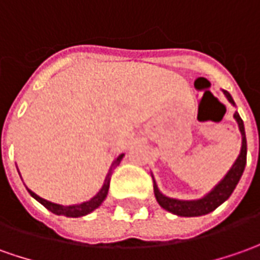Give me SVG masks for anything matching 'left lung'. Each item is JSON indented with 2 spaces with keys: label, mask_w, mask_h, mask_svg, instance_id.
<instances>
[{
  "label": "left lung",
  "mask_w": 260,
  "mask_h": 260,
  "mask_svg": "<svg viewBox=\"0 0 260 260\" xmlns=\"http://www.w3.org/2000/svg\"><path fill=\"white\" fill-rule=\"evenodd\" d=\"M223 95L226 96V100L234 105L235 101L232 98V95L228 91H222ZM235 121L238 122V128L242 135V145H241V152L238 155V158L234 162L232 168L228 171V174L220 179V181L212 188L206 195L198 199H178V198L167 197L165 193H162L156 185L155 176L152 175L153 179V193L156 198V202L160 205V208H164L165 211L171 212L174 215L178 216H185V218H192V216H202V215H208L213 212L218 206L223 204L228 198L232 195V192L236 188L238 182L243 175L245 167H246V152H248V146H246V134H245V125L242 118L238 114V111H235L234 114Z\"/></svg>",
  "instance_id": "obj_1"
}]
</instances>
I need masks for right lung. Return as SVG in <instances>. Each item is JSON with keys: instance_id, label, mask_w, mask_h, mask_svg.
I'll return each instance as SVG.
<instances>
[{"instance_id": "obj_1", "label": "right lung", "mask_w": 260, "mask_h": 260, "mask_svg": "<svg viewBox=\"0 0 260 260\" xmlns=\"http://www.w3.org/2000/svg\"><path fill=\"white\" fill-rule=\"evenodd\" d=\"M125 156V153H121V155H118L114 162H112V165L109 168V171H108L107 176H105V181H104V185H102V188L98 190V193L92 197L89 201H85V202H81V204H75V205H61V204H55V202H51V201H47V199H44L40 195H37L35 192L29 189V188H26L28 192H29V195L35 199V201H38L40 204L44 205L48 211H51L52 213H55V215H62V216H68V218H81V216H85L88 213H91L93 212L96 208H100L101 204L105 201V198L108 195V189H109V181H111V175H112V169L116 167V165H119V162L122 160V158ZM21 176V175H19Z\"/></svg>"}]
</instances>
